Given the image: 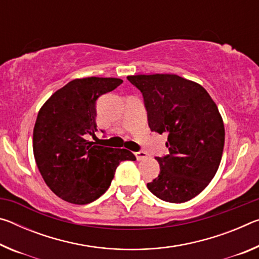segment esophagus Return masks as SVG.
I'll return each mask as SVG.
<instances>
[{
    "label": "esophagus",
    "mask_w": 259,
    "mask_h": 259,
    "mask_svg": "<svg viewBox=\"0 0 259 259\" xmlns=\"http://www.w3.org/2000/svg\"><path fill=\"white\" fill-rule=\"evenodd\" d=\"M135 155H136V157H137V160L140 161V160L146 159L147 153L144 152V151H138V152H135Z\"/></svg>",
    "instance_id": "34e87169"
}]
</instances>
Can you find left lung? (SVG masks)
<instances>
[{"label": "left lung", "instance_id": "obj_1", "mask_svg": "<svg viewBox=\"0 0 259 259\" xmlns=\"http://www.w3.org/2000/svg\"><path fill=\"white\" fill-rule=\"evenodd\" d=\"M142 93L148 126L166 134L169 154L156 156L160 174L147 187L156 198L182 203L200 194L216 175L225 129L203 87L175 74L128 76Z\"/></svg>", "mask_w": 259, "mask_h": 259}]
</instances>
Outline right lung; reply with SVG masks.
Here are the masks:
<instances>
[{"label": "right lung", "instance_id": "right-lung-1", "mask_svg": "<svg viewBox=\"0 0 259 259\" xmlns=\"http://www.w3.org/2000/svg\"><path fill=\"white\" fill-rule=\"evenodd\" d=\"M122 82L115 77L76 78L56 91L37 114L35 161L50 190L69 203L97 200L111 185L120 162L136 160L124 148L99 146L85 139L97 131V99Z\"/></svg>", "mask_w": 259, "mask_h": 259}]
</instances>
